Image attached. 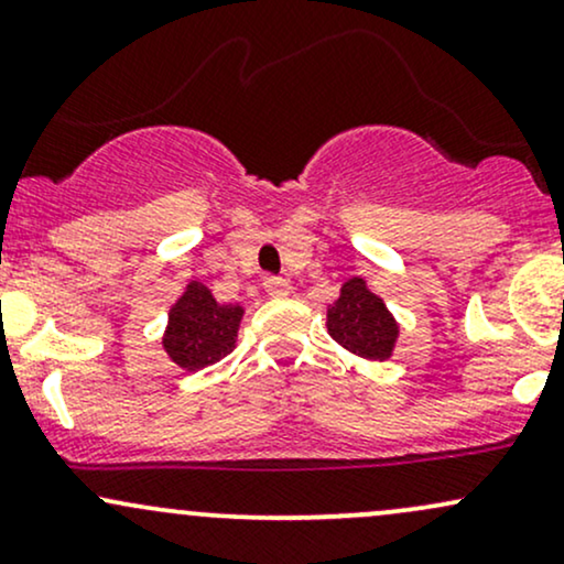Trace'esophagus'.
<instances>
[{
  "mask_svg": "<svg viewBox=\"0 0 564 564\" xmlns=\"http://www.w3.org/2000/svg\"><path fill=\"white\" fill-rule=\"evenodd\" d=\"M262 286H264V291H268L270 296H286L289 289H291L286 278H281V275H268V278H264Z\"/></svg>",
  "mask_w": 564,
  "mask_h": 564,
  "instance_id": "obj_1",
  "label": "esophagus"
}]
</instances>
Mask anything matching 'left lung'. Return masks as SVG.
I'll return each instance as SVG.
<instances>
[{"instance_id":"1","label":"left lung","mask_w":564,"mask_h":564,"mask_svg":"<svg viewBox=\"0 0 564 564\" xmlns=\"http://www.w3.org/2000/svg\"><path fill=\"white\" fill-rule=\"evenodd\" d=\"M328 334L334 341L366 360H384L398 341V323L364 278H349L339 300L328 307Z\"/></svg>"}]
</instances>
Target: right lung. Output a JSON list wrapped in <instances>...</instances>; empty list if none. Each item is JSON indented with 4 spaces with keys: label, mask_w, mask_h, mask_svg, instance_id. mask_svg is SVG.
Wrapping results in <instances>:
<instances>
[{
    "label": "right lung",
    "mask_w": 564,
    "mask_h": 564,
    "mask_svg": "<svg viewBox=\"0 0 564 564\" xmlns=\"http://www.w3.org/2000/svg\"><path fill=\"white\" fill-rule=\"evenodd\" d=\"M241 315V304H219L204 283H187L185 294L170 310L166 355L185 371L217 364L236 347Z\"/></svg>",
    "instance_id": "add662e5"
}]
</instances>
